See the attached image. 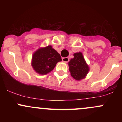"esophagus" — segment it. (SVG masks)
<instances>
[{
    "instance_id": "obj_1",
    "label": "esophagus",
    "mask_w": 122,
    "mask_h": 122,
    "mask_svg": "<svg viewBox=\"0 0 122 122\" xmlns=\"http://www.w3.org/2000/svg\"><path fill=\"white\" fill-rule=\"evenodd\" d=\"M62 60L63 62H65V63L68 62H69V58H68V57H63V58H62Z\"/></svg>"
}]
</instances>
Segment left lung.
<instances>
[{
  "instance_id": "8db88e82",
  "label": "left lung",
  "mask_w": 122,
  "mask_h": 122,
  "mask_svg": "<svg viewBox=\"0 0 122 122\" xmlns=\"http://www.w3.org/2000/svg\"><path fill=\"white\" fill-rule=\"evenodd\" d=\"M73 55L74 58L69 62V71L74 79L80 80L85 77L89 72V68L81 53H75Z\"/></svg>"
}]
</instances>
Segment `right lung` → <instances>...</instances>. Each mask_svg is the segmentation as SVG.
Listing matches in <instances>:
<instances>
[{
  "instance_id": "add662e5",
  "label": "right lung",
  "mask_w": 122,
  "mask_h": 122,
  "mask_svg": "<svg viewBox=\"0 0 122 122\" xmlns=\"http://www.w3.org/2000/svg\"><path fill=\"white\" fill-rule=\"evenodd\" d=\"M62 61L59 53L51 46L39 49L34 53L32 66L36 72L46 75L54 69L57 63Z\"/></svg>"
}]
</instances>
